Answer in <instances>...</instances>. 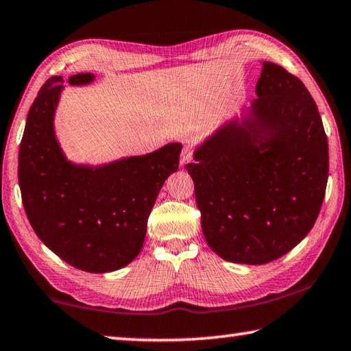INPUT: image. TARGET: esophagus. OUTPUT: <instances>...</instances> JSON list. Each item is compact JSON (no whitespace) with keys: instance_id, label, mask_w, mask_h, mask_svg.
Wrapping results in <instances>:
<instances>
[{"instance_id":"34e87169","label":"esophagus","mask_w":351,"mask_h":351,"mask_svg":"<svg viewBox=\"0 0 351 351\" xmlns=\"http://www.w3.org/2000/svg\"><path fill=\"white\" fill-rule=\"evenodd\" d=\"M192 150L190 148H184V150L181 152V167H184V165H187L190 161H192Z\"/></svg>"}]
</instances>
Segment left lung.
Segmentation results:
<instances>
[{"instance_id": "obj_1", "label": "left lung", "mask_w": 351, "mask_h": 351, "mask_svg": "<svg viewBox=\"0 0 351 351\" xmlns=\"http://www.w3.org/2000/svg\"><path fill=\"white\" fill-rule=\"evenodd\" d=\"M255 94L195 145L186 165L207 245L240 265L269 263L299 245L328 180V141L304 83L261 62Z\"/></svg>"}]
</instances>
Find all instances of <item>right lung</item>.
<instances>
[{
  "instance_id": "add662e5",
  "label": "right lung",
  "mask_w": 351,
  "mask_h": 351,
  "mask_svg": "<svg viewBox=\"0 0 351 351\" xmlns=\"http://www.w3.org/2000/svg\"><path fill=\"white\" fill-rule=\"evenodd\" d=\"M96 80L71 75L69 85ZM62 75L41 86L27 112L19 153L23 206L35 234L77 269L102 274L132 263L144 246L147 219L159 190L180 165V142L105 164L68 159L56 133Z\"/></svg>"
}]
</instances>
